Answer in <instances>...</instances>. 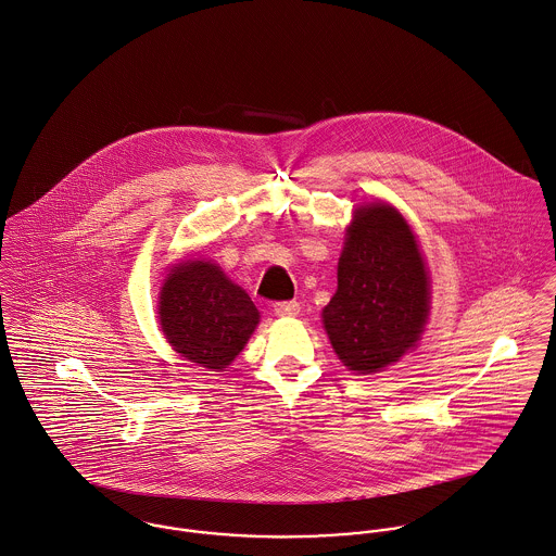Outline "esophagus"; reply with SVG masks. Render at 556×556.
<instances>
[{"label":"esophagus","mask_w":556,"mask_h":556,"mask_svg":"<svg viewBox=\"0 0 556 556\" xmlns=\"http://www.w3.org/2000/svg\"><path fill=\"white\" fill-rule=\"evenodd\" d=\"M301 312V305L296 301H281V303H275V314L281 316V318H292V316H299Z\"/></svg>","instance_id":"obj_1"}]
</instances>
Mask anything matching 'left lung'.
I'll return each instance as SVG.
<instances>
[{
  "instance_id": "8db88e82",
  "label": "left lung",
  "mask_w": 556,
  "mask_h": 556,
  "mask_svg": "<svg viewBox=\"0 0 556 556\" xmlns=\"http://www.w3.org/2000/svg\"><path fill=\"white\" fill-rule=\"evenodd\" d=\"M428 303V273L408 223L389 204L358 208L323 312L337 356L358 374L395 363L419 339Z\"/></svg>"
}]
</instances>
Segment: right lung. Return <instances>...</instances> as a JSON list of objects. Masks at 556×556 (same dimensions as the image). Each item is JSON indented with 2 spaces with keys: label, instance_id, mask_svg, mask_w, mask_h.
Segmentation results:
<instances>
[{
  "label": "right lung",
  "instance_id": "add662e5",
  "mask_svg": "<svg viewBox=\"0 0 556 556\" xmlns=\"http://www.w3.org/2000/svg\"><path fill=\"white\" fill-rule=\"evenodd\" d=\"M161 329L176 352L208 369H223L260 323L249 294L211 262H185L165 279Z\"/></svg>",
  "mask_w": 556,
  "mask_h": 556
}]
</instances>
